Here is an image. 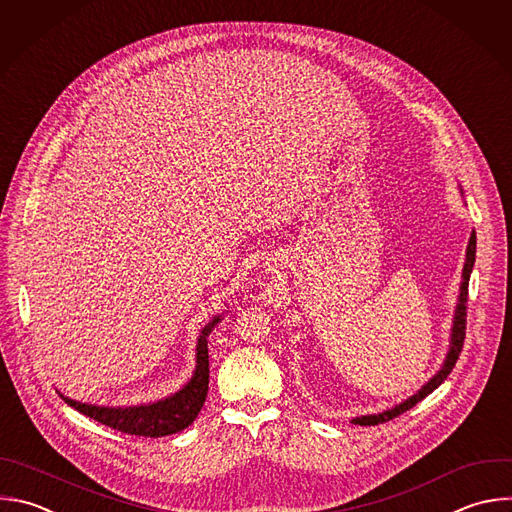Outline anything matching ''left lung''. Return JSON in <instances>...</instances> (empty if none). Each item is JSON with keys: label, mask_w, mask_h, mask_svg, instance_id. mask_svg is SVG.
Listing matches in <instances>:
<instances>
[{"label": "left lung", "mask_w": 512, "mask_h": 512, "mask_svg": "<svg viewBox=\"0 0 512 512\" xmlns=\"http://www.w3.org/2000/svg\"><path fill=\"white\" fill-rule=\"evenodd\" d=\"M458 191L462 195V187L458 185ZM474 259H476V233L472 231L470 233V239H468V245H466V259H464V267H462V281H460V293H458V301H456V307H454V317H452V327H450V346H448V352H446V358L440 366V370L416 392L412 394L410 398H406L404 402L384 410V412H378V414H366V416H356L352 418V424H358V426H376V424H382V422H388L396 416H400L402 412L410 410L412 406H416L420 400H424L428 394H432L446 378L448 374L452 372L460 352H462V344H464V329H466V301H468V281H470V273H472V267H474Z\"/></svg>", "instance_id": "1"}]
</instances>
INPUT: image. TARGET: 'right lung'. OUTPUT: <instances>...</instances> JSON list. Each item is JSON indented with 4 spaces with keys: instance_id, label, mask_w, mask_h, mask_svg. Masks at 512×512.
<instances>
[{
    "instance_id": "add662e5",
    "label": "right lung",
    "mask_w": 512,
    "mask_h": 512,
    "mask_svg": "<svg viewBox=\"0 0 512 512\" xmlns=\"http://www.w3.org/2000/svg\"><path fill=\"white\" fill-rule=\"evenodd\" d=\"M223 319V313L215 315L199 333L197 337V366L191 376V380L166 398L148 402V404H136V406H98V404H86L72 400L68 396H62V400L78 410L80 414L110 426L114 430H120L124 434L134 436H168L177 434L185 428H189L195 418L199 416L207 392H209V346L207 337L215 329V325Z\"/></svg>"
}]
</instances>
